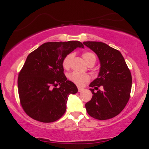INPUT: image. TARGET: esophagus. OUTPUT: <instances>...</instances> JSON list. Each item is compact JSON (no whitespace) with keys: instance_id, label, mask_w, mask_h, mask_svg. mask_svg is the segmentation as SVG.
Segmentation results:
<instances>
[{"instance_id":"34e87169","label":"esophagus","mask_w":149,"mask_h":149,"mask_svg":"<svg viewBox=\"0 0 149 149\" xmlns=\"http://www.w3.org/2000/svg\"><path fill=\"white\" fill-rule=\"evenodd\" d=\"M83 89H84L82 88V87H78V91H79V92H81V91H82Z\"/></svg>"}]
</instances>
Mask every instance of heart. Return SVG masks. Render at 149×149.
Instances as JSON below:
<instances>
[{"label": "heart", "mask_w": 149, "mask_h": 149, "mask_svg": "<svg viewBox=\"0 0 149 149\" xmlns=\"http://www.w3.org/2000/svg\"><path fill=\"white\" fill-rule=\"evenodd\" d=\"M73 56H74L73 54H69L65 56L62 61V66L66 70L70 68L71 60H72ZM82 56L88 65H93L96 62V57L95 54L91 52H84ZM68 79L78 86H82L84 85V83L88 82L90 79V77L88 74H81V73L77 72H72L68 75Z\"/></svg>", "instance_id": "obj_1"}]
</instances>
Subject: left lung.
I'll return each instance as SVG.
<instances>
[{
  "label": "left lung",
  "instance_id": "left-lung-1",
  "mask_svg": "<svg viewBox=\"0 0 149 149\" xmlns=\"http://www.w3.org/2000/svg\"><path fill=\"white\" fill-rule=\"evenodd\" d=\"M83 44L97 54L101 66L98 77L89 85L93 95L85 104L87 112L94 119H111L119 115L129 101L131 72L119 51L102 42L86 41ZM101 86L102 91L98 89Z\"/></svg>",
  "mask_w": 149,
  "mask_h": 149
}]
</instances>
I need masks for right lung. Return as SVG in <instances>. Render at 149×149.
<instances>
[{"mask_svg":"<svg viewBox=\"0 0 149 149\" xmlns=\"http://www.w3.org/2000/svg\"><path fill=\"white\" fill-rule=\"evenodd\" d=\"M77 47H84L78 40L48 42L28 55L17 79L20 104L24 112L36 121L52 123L66 111L70 94L78 91L67 81L62 61ZM58 84L60 88H56Z\"/></svg>","mask_w":149,"mask_h":149,"instance_id":"right-lung-1","label":"right lung"}]
</instances>
